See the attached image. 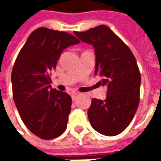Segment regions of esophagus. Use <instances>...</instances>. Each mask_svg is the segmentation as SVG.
Instances as JSON below:
<instances>
[{
	"label": "esophagus",
	"instance_id": "34e87169",
	"mask_svg": "<svg viewBox=\"0 0 161 161\" xmlns=\"http://www.w3.org/2000/svg\"><path fill=\"white\" fill-rule=\"evenodd\" d=\"M78 95L79 94H78L77 92H72V93H71V99L74 101V100L78 97Z\"/></svg>",
	"mask_w": 161,
	"mask_h": 161
}]
</instances>
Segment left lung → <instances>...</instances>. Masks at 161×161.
<instances>
[{"mask_svg":"<svg viewBox=\"0 0 161 161\" xmlns=\"http://www.w3.org/2000/svg\"><path fill=\"white\" fill-rule=\"evenodd\" d=\"M74 34L94 47L95 74L101 77L98 84L108 88L105 100H91L88 110L90 122L102 135H119L131 122L140 102L141 74L135 56L107 26Z\"/></svg>","mask_w":161,"mask_h":161,"instance_id":"8db88e82","label":"left lung"}]
</instances>
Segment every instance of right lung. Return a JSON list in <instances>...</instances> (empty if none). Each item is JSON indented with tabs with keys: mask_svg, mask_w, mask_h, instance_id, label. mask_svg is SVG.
<instances>
[{
	"mask_svg": "<svg viewBox=\"0 0 161 161\" xmlns=\"http://www.w3.org/2000/svg\"><path fill=\"white\" fill-rule=\"evenodd\" d=\"M78 43L70 33L40 27L30 34L13 67V97L20 118L44 140L59 136L67 127L71 97L52 89L49 75L64 50Z\"/></svg>",
	"mask_w": 161,
	"mask_h": 161,
	"instance_id": "obj_1",
	"label": "right lung"
}]
</instances>
